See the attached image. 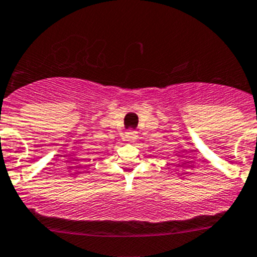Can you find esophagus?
<instances>
[{
    "mask_svg": "<svg viewBox=\"0 0 257 257\" xmlns=\"http://www.w3.org/2000/svg\"><path fill=\"white\" fill-rule=\"evenodd\" d=\"M125 138H126V141L134 142L137 138H138V133H137L136 131H128L125 133Z\"/></svg>",
    "mask_w": 257,
    "mask_h": 257,
    "instance_id": "obj_1",
    "label": "esophagus"
}]
</instances>
